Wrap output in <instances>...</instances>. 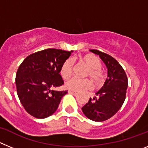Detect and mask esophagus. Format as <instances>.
Masks as SVG:
<instances>
[{"label":"esophagus","instance_id":"34e87169","mask_svg":"<svg viewBox=\"0 0 148 148\" xmlns=\"http://www.w3.org/2000/svg\"><path fill=\"white\" fill-rule=\"evenodd\" d=\"M68 92H69V93H70V94H73V95H77V92H74V91H73V90H68Z\"/></svg>","mask_w":148,"mask_h":148}]
</instances>
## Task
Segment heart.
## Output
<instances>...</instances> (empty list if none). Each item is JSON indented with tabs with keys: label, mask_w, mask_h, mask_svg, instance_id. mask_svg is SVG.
Instances as JSON below:
<instances>
[{
	"label": "heart",
	"mask_w": 148,
	"mask_h": 148,
	"mask_svg": "<svg viewBox=\"0 0 148 148\" xmlns=\"http://www.w3.org/2000/svg\"><path fill=\"white\" fill-rule=\"evenodd\" d=\"M82 61L89 67L87 73V76L93 79L95 82L100 83L103 80L102 71L101 70V62L97 57L92 55H87L82 57ZM73 61L72 59H66L63 63L60 70V74L61 77L64 79H68L73 74ZM92 82L88 78H72L68 80L65 84V87L70 90L75 92H82L84 90H90L92 88Z\"/></svg>",
	"instance_id": "heart-1"
}]
</instances>
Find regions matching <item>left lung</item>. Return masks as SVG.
<instances>
[{"mask_svg":"<svg viewBox=\"0 0 148 148\" xmlns=\"http://www.w3.org/2000/svg\"><path fill=\"white\" fill-rule=\"evenodd\" d=\"M90 52L99 56L108 68V78L96 96L90 98L82 108L84 114L90 120L104 121L114 116L121 108L126 98L127 77L119 63L110 55L97 49Z\"/></svg>","mask_w":148,"mask_h":148,"instance_id":"obj_1","label":"left lung"}]
</instances>
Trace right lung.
Masks as SVG:
<instances>
[{
    "label": "right lung",
    "mask_w": 148,
    "mask_h": 148,
    "mask_svg": "<svg viewBox=\"0 0 148 148\" xmlns=\"http://www.w3.org/2000/svg\"><path fill=\"white\" fill-rule=\"evenodd\" d=\"M73 51L47 49L27 56L19 66L15 84L21 103L27 113L37 119H45L58 109L67 91H56L64 84L60 75L62 64Z\"/></svg>",
    "instance_id": "add662e5"
}]
</instances>
